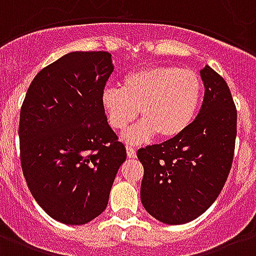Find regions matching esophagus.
I'll use <instances>...</instances> for the list:
<instances>
[{
  "label": "esophagus",
  "instance_id": "34e87169",
  "mask_svg": "<svg viewBox=\"0 0 256 256\" xmlns=\"http://www.w3.org/2000/svg\"><path fill=\"white\" fill-rule=\"evenodd\" d=\"M126 154H128V157H130V158H134V157H136V150H134L132 146H130V145H128V146H126Z\"/></svg>",
  "mask_w": 256,
  "mask_h": 256
}]
</instances>
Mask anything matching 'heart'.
Wrapping results in <instances>:
<instances>
[{
  "label": "heart",
  "instance_id": "1",
  "mask_svg": "<svg viewBox=\"0 0 256 256\" xmlns=\"http://www.w3.org/2000/svg\"><path fill=\"white\" fill-rule=\"evenodd\" d=\"M202 92V80L196 71L152 66L126 74L122 90H104L100 104L115 130H126L140 111L142 122L122 136L130 144H140L156 134L162 140L181 136L197 116Z\"/></svg>",
  "mask_w": 256,
  "mask_h": 256
}]
</instances>
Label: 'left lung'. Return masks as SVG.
<instances>
[{
  "label": "left lung",
  "instance_id": "1",
  "mask_svg": "<svg viewBox=\"0 0 256 256\" xmlns=\"http://www.w3.org/2000/svg\"><path fill=\"white\" fill-rule=\"evenodd\" d=\"M204 103L181 136L138 150L144 166L141 202L166 224L196 220L220 196L232 169L236 110L228 83L212 67L200 71Z\"/></svg>",
  "mask_w": 256,
  "mask_h": 256
}]
</instances>
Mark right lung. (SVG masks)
I'll list each match as a JSON object with an SVG mask.
<instances>
[{
    "instance_id": "1",
    "label": "right lung",
    "mask_w": 256,
    "mask_h": 256,
    "mask_svg": "<svg viewBox=\"0 0 256 256\" xmlns=\"http://www.w3.org/2000/svg\"><path fill=\"white\" fill-rule=\"evenodd\" d=\"M114 71L107 51H72L36 74L20 116L24 176L44 212L84 224L106 210L126 158L100 104Z\"/></svg>"
}]
</instances>
